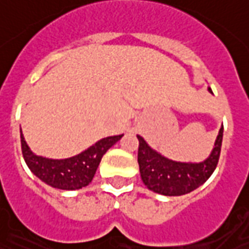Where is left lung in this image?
Wrapping results in <instances>:
<instances>
[{
  "mask_svg": "<svg viewBox=\"0 0 249 249\" xmlns=\"http://www.w3.org/2000/svg\"><path fill=\"white\" fill-rule=\"evenodd\" d=\"M211 92V88H209ZM139 145V166L141 179L149 190L169 196L183 195L195 190L209 179L218 165L222 149L223 126L219 130L210 157L199 163H183L162 157L153 150L146 141L137 136Z\"/></svg>",
  "mask_w": 249,
  "mask_h": 249,
  "instance_id": "8db88e82",
  "label": "left lung"
}]
</instances>
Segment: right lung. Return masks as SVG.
<instances>
[{"label": "right lung", "mask_w": 249, "mask_h": 249, "mask_svg": "<svg viewBox=\"0 0 249 249\" xmlns=\"http://www.w3.org/2000/svg\"><path fill=\"white\" fill-rule=\"evenodd\" d=\"M123 136L124 134L100 140L75 157L50 160L36 156L31 152L21 133L22 154L29 169L40 181L60 190H76L87 186L92 181L103 156Z\"/></svg>", "instance_id": "obj_1"}]
</instances>
